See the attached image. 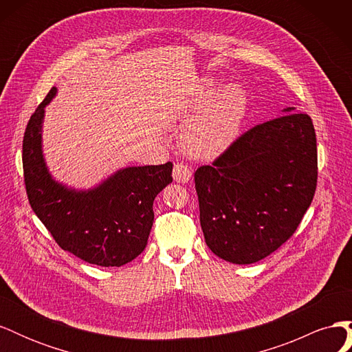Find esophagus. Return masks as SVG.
Returning a JSON list of instances; mask_svg holds the SVG:
<instances>
[{"label":"esophagus","instance_id":"esophagus-1","mask_svg":"<svg viewBox=\"0 0 352 352\" xmlns=\"http://www.w3.org/2000/svg\"><path fill=\"white\" fill-rule=\"evenodd\" d=\"M192 177V168L185 163H176L173 167V179L179 184H186Z\"/></svg>","mask_w":352,"mask_h":352}]
</instances>
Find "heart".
<instances>
[{"label": "heart", "instance_id": "obj_1", "mask_svg": "<svg viewBox=\"0 0 352 352\" xmlns=\"http://www.w3.org/2000/svg\"><path fill=\"white\" fill-rule=\"evenodd\" d=\"M247 111V95L238 85L217 92L211 82L202 85L185 110V119H197L185 133L189 154L210 158L221 154L235 141Z\"/></svg>", "mask_w": 352, "mask_h": 352}]
</instances>
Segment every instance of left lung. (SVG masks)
Masks as SVG:
<instances>
[{
    "instance_id": "obj_1",
    "label": "left lung",
    "mask_w": 352,
    "mask_h": 352,
    "mask_svg": "<svg viewBox=\"0 0 352 352\" xmlns=\"http://www.w3.org/2000/svg\"><path fill=\"white\" fill-rule=\"evenodd\" d=\"M292 110L255 124L195 172L201 229L223 260L267 257L294 235L311 204L316 131L310 116Z\"/></svg>"
}]
</instances>
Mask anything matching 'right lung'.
<instances>
[{
    "label": "right lung",
    "instance_id": "right-lung-1",
    "mask_svg": "<svg viewBox=\"0 0 352 352\" xmlns=\"http://www.w3.org/2000/svg\"><path fill=\"white\" fill-rule=\"evenodd\" d=\"M30 116L23 136V177L29 204L60 245L89 264L120 267L140 255L153 228V202L172 182L173 164L127 167L98 188L76 192L52 180L41 150L44 107Z\"/></svg>",
    "mask_w": 352,
    "mask_h": 352
}]
</instances>
